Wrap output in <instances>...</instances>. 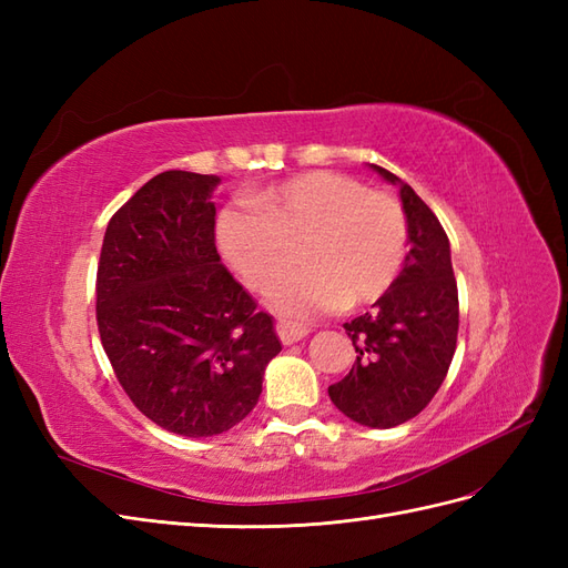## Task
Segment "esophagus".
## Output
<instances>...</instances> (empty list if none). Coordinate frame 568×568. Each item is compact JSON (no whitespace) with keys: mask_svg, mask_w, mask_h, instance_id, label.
<instances>
[{"mask_svg":"<svg viewBox=\"0 0 568 568\" xmlns=\"http://www.w3.org/2000/svg\"><path fill=\"white\" fill-rule=\"evenodd\" d=\"M277 332H280V338L286 343V346H291V343H298L301 338H305L311 329H307V326H303V324H296V322L280 320Z\"/></svg>","mask_w":568,"mask_h":568,"instance_id":"obj_1","label":"esophagus"}]
</instances>
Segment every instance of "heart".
Instances as JSON below:
<instances>
[{
  "label": "heart",
  "instance_id": "b5f03b06",
  "mask_svg": "<svg viewBox=\"0 0 568 568\" xmlns=\"http://www.w3.org/2000/svg\"><path fill=\"white\" fill-rule=\"evenodd\" d=\"M253 201L220 213V251L248 286L263 288L291 265L298 246L303 265L267 291L282 315L305 320L343 303L369 305L398 280L407 220L395 199L320 170L270 186Z\"/></svg>",
  "mask_w": 568,
  "mask_h": 568
}]
</instances>
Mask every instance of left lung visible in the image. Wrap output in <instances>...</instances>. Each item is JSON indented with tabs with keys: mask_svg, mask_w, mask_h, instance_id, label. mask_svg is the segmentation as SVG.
Instances as JSON below:
<instances>
[{
	"mask_svg": "<svg viewBox=\"0 0 568 568\" xmlns=\"http://www.w3.org/2000/svg\"><path fill=\"white\" fill-rule=\"evenodd\" d=\"M369 168L400 186L409 253L372 311L343 324L357 357L329 386V398L357 424L390 428L417 417L440 388L457 346L459 301L450 242L438 217L400 178Z\"/></svg>",
	"mask_w": 568,
	"mask_h": 568,
	"instance_id": "8db88e82",
	"label": "left lung"
}]
</instances>
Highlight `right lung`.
<instances>
[{
    "label": "right lung",
    "mask_w": 568,
    "mask_h": 568,
    "mask_svg": "<svg viewBox=\"0 0 568 568\" xmlns=\"http://www.w3.org/2000/svg\"><path fill=\"white\" fill-rule=\"evenodd\" d=\"M222 180L165 170L106 227L97 322L120 386L165 432L209 438L257 405L282 351L215 248L213 192Z\"/></svg>",
    "instance_id": "1"
}]
</instances>
